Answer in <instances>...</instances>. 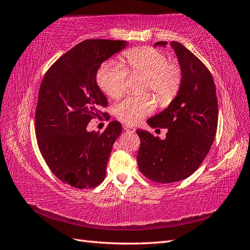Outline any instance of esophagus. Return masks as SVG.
I'll list each match as a JSON object with an SVG mask.
<instances>
[{"label":"esophagus","mask_w":250,"mask_h":250,"mask_svg":"<svg viewBox=\"0 0 250 250\" xmlns=\"http://www.w3.org/2000/svg\"><path fill=\"white\" fill-rule=\"evenodd\" d=\"M124 130L125 132H129V133H134L135 132V128H133V126H131V125H125Z\"/></svg>","instance_id":"1"}]
</instances>
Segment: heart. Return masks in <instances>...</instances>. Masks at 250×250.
Listing matches in <instances>:
<instances>
[{
	"instance_id": "1",
	"label": "heart",
	"mask_w": 250,
	"mask_h": 250,
	"mask_svg": "<svg viewBox=\"0 0 250 250\" xmlns=\"http://www.w3.org/2000/svg\"><path fill=\"white\" fill-rule=\"evenodd\" d=\"M124 65L110 60L103 63L98 71L99 87L111 99L120 98L125 91L128 73L145 75L144 90H151L161 104L171 102L182 84L183 73L178 63L167 61L166 52L153 47L126 51ZM153 109L155 100L150 94L131 95L116 105L115 115L126 125H135Z\"/></svg>"
}]
</instances>
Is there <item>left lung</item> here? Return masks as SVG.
I'll return each instance as SVG.
<instances>
[{
    "label": "left lung",
    "instance_id": "obj_1",
    "mask_svg": "<svg viewBox=\"0 0 250 250\" xmlns=\"http://www.w3.org/2000/svg\"><path fill=\"white\" fill-rule=\"evenodd\" d=\"M169 46L182 68V84L167 108L147 120L151 128H167V137L136 130L141 139L139 168L158 184L176 183L193 174L208 153L218 125L216 87L208 68L178 42Z\"/></svg>",
    "mask_w": 250,
    "mask_h": 250
}]
</instances>
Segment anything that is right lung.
<instances>
[{
    "label": "right lung",
    "instance_id": "obj_1",
    "mask_svg": "<svg viewBox=\"0 0 250 250\" xmlns=\"http://www.w3.org/2000/svg\"><path fill=\"white\" fill-rule=\"evenodd\" d=\"M126 45V41H83L61 56L41 83L35 111L37 144L51 172L72 187L93 188L105 178L122 126L111 121L99 133L88 132L87 125L107 105L97 83L99 68Z\"/></svg>",
    "mask_w": 250,
    "mask_h": 250
}]
</instances>
